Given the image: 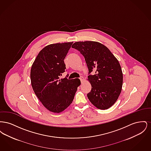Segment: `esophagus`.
Returning a JSON list of instances; mask_svg holds the SVG:
<instances>
[{
  "label": "esophagus",
  "instance_id": "1",
  "mask_svg": "<svg viewBox=\"0 0 151 151\" xmlns=\"http://www.w3.org/2000/svg\"><path fill=\"white\" fill-rule=\"evenodd\" d=\"M80 80H81V82H83V81H84V78H83V76H81V77L80 78Z\"/></svg>",
  "mask_w": 151,
  "mask_h": 151
}]
</instances>
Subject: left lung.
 Listing matches in <instances>:
<instances>
[{
  "label": "left lung",
  "instance_id": "8db88e82",
  "mask_svg": "<svg viewBox=\"0 0 151 151\" xmlns=\"http://www.w3.org/2000/svg\"><path fill=\"white\" fill-rule=\"evenodd\" d=\"M72 47L84 57L89 72L95 71L87 79L92 86L87 94L89 100L101 110L110 108L122 91L123 73L118 59L106 46L98 42H76Z\"/></svg>",
  "mask_w": 151,
  "mask_h": 151
}]
</instances>
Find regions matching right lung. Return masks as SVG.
<instances>
[{
    "label": "right lung",
    "instance_id": "right-lung-1",
    "mask_svg": "<svg viewBox=\"0 0 151 151\" xmlns=\"http://www.w3.org/2000/svg\"><path fill=\"white\" fill-rule=\"evenodd\" d=\"M72 42L52 43L40 51L30 70L33 89L45 108L60 113L72 103L79 79L60 78L65 72V57Z\"/></svg>",
    "mask_w": 151,
    "mask_h": 151
}]
</instances>
